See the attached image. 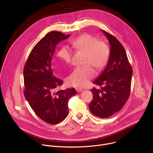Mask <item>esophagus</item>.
<instances>
[{"instance_id":"obj_1","label":"esophagus","mask_w":153,"mask_h":153,"mask_svg":"<svg viewBox=\"0 0 153 153\" xmlns=\"http://www.w3.org/2000/svg\"><path fill=\"white\" fill-rule=\"evenodd\" d=\"M76 91L77 92H81L83 91V89L82 88H76Z\"/></svg>"}]
</instances>
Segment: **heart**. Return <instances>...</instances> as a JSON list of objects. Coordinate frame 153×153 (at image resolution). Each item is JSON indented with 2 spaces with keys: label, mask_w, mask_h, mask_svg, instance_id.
I'll list each match as a JSON object with an SVG mask.
<instances>
[{
  "label": "heart",
  "mask_w": 153,
  "mask_h": 153,
  "mask_svg": "<svg viewBox=\"0 0 153 153\" xmlns=\"http://www.w3.org/2000/svg\"><path fill=\"white\" fill-rule=\"evenodd\" d=\"M72 47L77 51L85 52L83 59L85 66L76 68L67 79L69 86L83 88L88 84L96 74L94 69H101L106 64L109 56L110 48L107 43L89 34H83L73 40ZM73 53L68 46L62 47L57 53V57L66 63H70L72 60Z\"/></svg>",
  "instance_id": "heart-1"
}]
</instances>
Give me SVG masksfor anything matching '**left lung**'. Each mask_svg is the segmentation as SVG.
<instances>
[{"label":"left lung","mask_w":153,"mask_h":153,"mask_svg":"<svg viewBox=\"0 0 153 153\" xmlns=\"http://www.w3.org/2000/svg\"><path fill=\"white\" fill-rule=\"evenodd\" d=\"M102 31L110 43V52L106 67L93 82L100 88L91 90L93 97L89 108L93 115L106 118L119 111L128 100L133 70L120 42L110 33Z\"/></svg>","instance_id":"8db88e82"}]
</instances>
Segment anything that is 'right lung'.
<instances>
[{"instance_id": "add662e5", "label": "right lung", "mask_w": 153, "mask_h": 153, "mask_svg": "<svg viewBox=\"0 0 153 153\" xmlns=\"http://www.w3.org/2000/svg\"><path fill=\"white\" fill-rule=\"evenodd\" d=\"M70 36L59 31L48 33L33 48L24 69L25 99L37 116L50 124L67 117L68 100L76 94L74 88L56 91L63 82L54 76L51 68L57 44Z\"/></svg>"}]
</instances>
